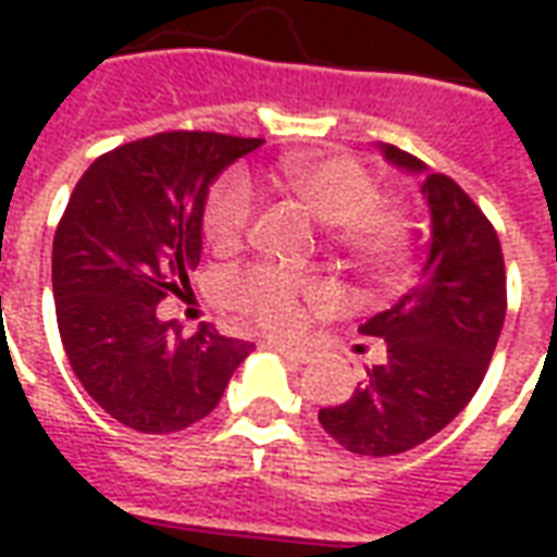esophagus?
Masks as SVG:
<instances>
[{
	"mask_svg": "<svg viewBox=\"0 0 557 557\" xmlns=\"http://www.w3.org/2000/svg\"><path fill=\"white\" fill-rule=\"evenodd\" d=\"M268 349L277 351L280 358H286V361L295 363H307L313 358V351L304 349V346H292V343H280V339H268Z\"/></svg>",
	"mask_w": 557,
	"mask_h": 557,
	"instance_id": "obj_1",
	"label": "esophagus"
}]
</instances>
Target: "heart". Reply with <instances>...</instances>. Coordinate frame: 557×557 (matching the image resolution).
<instances>
[{
	"instance_id": "obj_1",
	"label": "heart",
	"mask_w": 557,
	"mask_h": 557,
	"mask_svg": "<svg viewBox=\"0 0 557 557\" xmlns=\"http://www.w3.org/2000/svg\"><path fill=\"white\" fill-rule=\"evenodd\" d=\"M271 187L295 196L319 223H325L331 244L351 265H387L406 242V218L397 206L375 202V182L358 160H286L265 175ZM256 196L250 182L232 172L220 178L206 202L208 242L230 250L250 232ZM322 280L295 274L277 265H259L232 283V301L271 331H292L301 322L304 301L325 298Z\"/></svg>"
}]
</instances>
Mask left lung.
<instances>
[{"label": "left lung", "mask_w": 557, "mask_h": 557, "mask_svg": "<svg viewBox=\"0 0 557 557\" xmlns=\"http://www.w3.org/2000/svg\"><path fill=\"white\" fill-rule=\"evenodd\" d=\"M382 158L418 175L430 208V244L418 280L394 307L361 325L387 343L367 382L319 423L346 450L397 456L418 447L466 409L486 375L507 310L498 235L468 194L409 151L379 143Z\"/></svg>", "instance_id": "obj_1"}]
</instances>
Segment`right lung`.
Here are the masks:
<instances>
[{
	"label": "right lung",
	"instance_id": "add662e5",
	"mask_svg": "<svg viewBox=\"0 0 557 557\" xmlns=\"http://www.w3.org/2000/svg\"><path fill=\"white\" fill-rule=\"evenodd\" d=\"M262 139L170 131L83 172L53 238L55 322L71 370L110 418L178 432L214 411L253 343L160 322L202 256L211 184Z\"/></svg>",
	"mask_w": 557,
	"mask_h": 557
}]
</instances>
